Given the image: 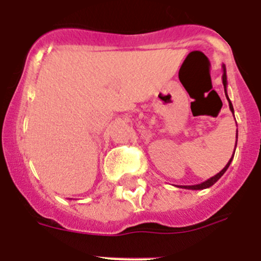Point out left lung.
Masks as SVG:
<instances>
[{"label": "left lung", "instance_id": "1", "mask_svg": "<svg viewBox=\"0 0 261 261\" xmlns=\"http://www.w3.org/2000/svg\"><path fill=\"white\" fill-rule=\"evenodd\" d=\"M222 69H223V75H222V82H223L224 93H226V98H227V100H228L229 110H231V112L233 113V117H234V111H233V106H232L231 100H229V98H228V94H227V75H226V66H224V65H222ZM236 145H237V134H236ZM233 155H234V153H233ZM233 155L231 156V159H229V162H228V163L226 164V167H224V168L222 169V171L219 172V173H217L216 176L211 177V178H209V179H206V181H204V182H201V184H198V185H191V186H178V187H182V189H189V190H204V189H208V187L213 186V185L216 184V182L218 181V179L221 178L222 176H223V174H224V172H226L227 169H228L229 164H231L232 159H233Z\"/></svg>", "mask_w": 261, "mask_h": 261}]
</instances>
